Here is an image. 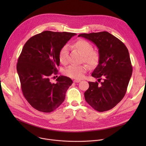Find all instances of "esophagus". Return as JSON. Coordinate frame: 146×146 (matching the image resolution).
<instances>
[{
	"instance_id": "1",
	"label": "esophagus",
	"mask_w": 146,
	"mask_h": 146,
	"mask_svg": "<svg viewBox=\"0 0 146 146\" xmlns=\"http://www.w3.org/2000/svg\"><path fill=\"white\" fill-rule=\"evenodd\" d=\"M73 81H74V82H79L81 81V80H74Z\"/></svg>"
}]
</instances>
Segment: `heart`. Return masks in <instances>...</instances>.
<instances>
[{
	"instance_id": "1",
	"label": "heart",
	"mask_w": 146,
	"mask_h": 146,
	"mask_svg": "<svg viewBox=\"0 0 146 146\" xmlns=\"http://www.w3.org/2000/svg\"><path fill=\"white\" fill-rule=\"evenodd\" d=\"M72 46L82 55L83 60L90 67L95 68L98 66L100 61L99 52L98 51L93 50V46L89 41L84 39H80L74 42ZM59 59L62 64L66 65L68 63L69 54L66 46L63 47L60 50ZM88 69V67L86 65H70L65 69L64 73L70 78L80 79L84 77V73Z\"/></svg>"
}]
</instances>
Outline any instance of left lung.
Listing matches in <instances>:
<instances>
[{
  "label": "left lung",
  "mask_w": 146,
  "mask_h": 146,
  "mask_svg": "<svg viewBox=\"0 0 146 146\" xmlns=\"http://www.w3.org/2000/svg\"><path fill=\"white\" fill-rule=\"evenodd\" d=\"M98 48L100 61L92 76L103 81L88 82L84 92L86 102L99 112L115 107L126 94L132 73V66L127 47L118 38L108 32L81 33Z\"/></svg>",
  "instance_id": "1"
}]
</instances>
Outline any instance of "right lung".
Wrapping results in <instances>:
<instances>
[{"mask_svg":"<svg viewBox=\"0 0 146 146\" xmlns=\"http://www.w3.org/2000/svg\"><path fill=\"white\" fill-rule=\"evenodd\" d=\"M75 35L65 32L44 31L31 37L24 46L17 70L23 95L34 109L50 113L64 101L72 80L60 76L54 84L50 78L57 73L60 50Z\"/></svg>","mask_w":146,"mask_h":146,"instance_id":"add662e5","label":"right lung"}]
</instances>
